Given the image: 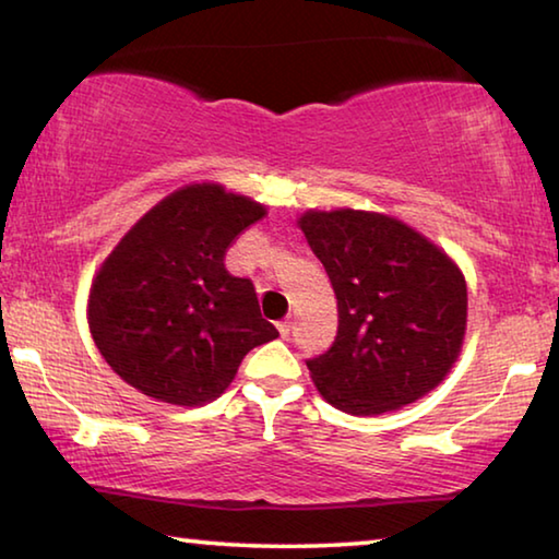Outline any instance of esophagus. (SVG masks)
Instances as JSON below:
<instances>
[{
    "instance_id": "esophagus-1",
    "label": "esophagus",
    "mask_w": 559,
    "mask_h": 559,
    "mask_svg": "<svg viewBox=\"0 0 559 559\" xmlns=\"http://www.w3.org/2000/svg\"><path fill=\"white\" fill-rule=\"evenodd\" d=\"M278 333H281L283 340H286V337L290 335V320H281V323H278Z\"/></svg>"
}]
</instances>
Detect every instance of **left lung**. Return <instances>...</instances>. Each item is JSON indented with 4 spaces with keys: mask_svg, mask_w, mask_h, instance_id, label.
I'll use <instances>...</instances> for the list:
<instances>
[{
    "mask_svg": "<svg viewBox=\"0 0 559 559\" xmlns=\"http://www.w3.org/2000/svg\"><path fill=\"white\" fill-rule=\"evenodd\" d=\"M298 226L337 298V335L306 359L318 392L355 416L439 386L466 335V278L439 246L386 214L306 212Z\"/></svg>",
    "mask_w": 559,
    "mask_h": 559,
    "instance_id": "obj_1",
    "label": "left lung"
}]
</instances>
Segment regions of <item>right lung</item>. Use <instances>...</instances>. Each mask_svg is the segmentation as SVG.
<instances>
[{
  "mask_svg": "<svg viewBox=\"0 0 559 559\" xmlns=\"http://www.w3.org/2000/svg\"><path fill=\"white\" fill-rule=\"evenodd\" d=\"M266 206L222 185H189L155 204L103 261L88 325L112 372L153 400L197 406L231 384L249 349L278 337L226 249Z\"/></svg>",
  "mask_w": 559,
  "mask_h": 559,
  "instance_id": "1",
  "label": "right lung"
}]
</instances>
